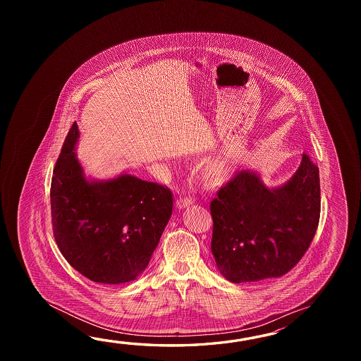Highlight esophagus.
<instances>
[{
  "label": "esophagus",
  "instance_id": "1",
  "mask_svg": "<svg viewBox=\"0 0 361 361\" xmlns=\"http://www.w3.org/2000/svg\"><path fill=\"white\" fill-rule=\"evenodd\" d=\"M192 204H193V200L191 197H182V199L177 200L176 207L180 210V209L191 207Z\"/></svg>",
  "mask_w": 361,
  "mask_h": 361
}]
</instances>
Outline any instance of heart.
Listing matches in <instances>:
<instances>
[{"instance_id": "obj_1", "label": "heart", "mask_w": 361, "mask_h": 361, "mask_svg": "<svg viewBox=\"0 0 361 361\" xmlns=\"http://www.w3.org/2000/svg\"><path fill=\"white\" fill-rule=\"evenodd\" d=\"M230 162L222 157L207 162V166L204 168V176L207 180H210L213 183L221 184L226 182L230 177Z\"/></svg>"}]
</instances>
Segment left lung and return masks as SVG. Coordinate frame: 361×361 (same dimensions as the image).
Here are the masks:
<instances>
[{"instance_id": "obj_1", "label": "left lung", "mask_w": 361, "mask_h": 361, "mask_svg": "<svg viewBox=\"0 0 361 361\" xmlns=\"http://www.w3.org/2000/svg\"><path fill=\"white\" fill-rule=\"evenodd\" d=\"M212 252L231 283L285 275L311 244L320 218L319 168L306 154L289 180L267 187L257 170H243L210 204Z\"/></svg>"}]
</instances>
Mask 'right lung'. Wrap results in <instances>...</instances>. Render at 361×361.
I'll use <instances>...</instances> for the list:
<instances>
[{
	"mask_svg": "<svg viewBox=\"0 0 361 361\" xmlns=\"http://www.w3.org/2000/svg\"><path fill=\"white\" fill-rule=\"evenodd\" d=\"M73 123L51 178V219L63 257L98 284L133 281L147 269L173 212L171 192L128 173L86 177Z\"/></svg>",
	"mask_w": 361,
	"mask_h": 361,
	"instance_id": "obj_1",
	"label": "right lung"
}]
</instances>
